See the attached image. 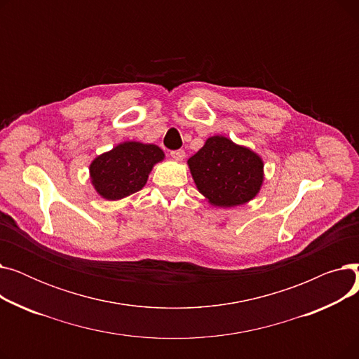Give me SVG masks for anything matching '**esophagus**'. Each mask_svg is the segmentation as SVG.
<instances>
[{"instance_id": "34e87169", "label": "esophagus", "mask_w": 359, "mask_h": 359, "mask_svg": "<svg viewBox=\"0 0 359 359\" xmlns=\"http://www.w3.org/2000/svg\"><path fill=\"white\" fill-rule=\"evenodd\" d=\"M170 156H172V158H175L177 161H182L186 157V153L183 149H175V151H170Z\"/></svg>"}]
</instances>
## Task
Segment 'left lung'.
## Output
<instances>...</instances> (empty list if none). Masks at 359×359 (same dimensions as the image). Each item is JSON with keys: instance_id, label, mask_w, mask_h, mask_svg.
<instances>
[{"instance_id": "obj_1", "label": "left lung", "mask_w": 359, "mask_h": 359, "mask_svg": "<svg viewBox=\"0 0 359 359\" xmlns=\"http://www.w3.org/2000/svg\"><path fill=\"white\" fill-rule=\"evenodd\" d=\"M198 191L214 206L231 208L252 201L263 183V161L248 147L222 135L206 140L187 160Z\"/></svg>"}]
</instances>
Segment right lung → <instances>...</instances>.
<instances>
[{
  "instance_id": "1",
  "label": "right lung",
  "mask_w": 359,
  "mask_h": 359,
  "mask_svg": "<svg viewBox=\"0 0 359 359\" xmlns=\"http://www.w3.org/2000/svg\"><path fill=\"white\" fill-rule=\"evenodd\" d=\"M164 158L163 149L154 144L126 141L90 164V177L96 192L118 201L141 191L154 164Z\"/></svg>"
}]
</instances>
